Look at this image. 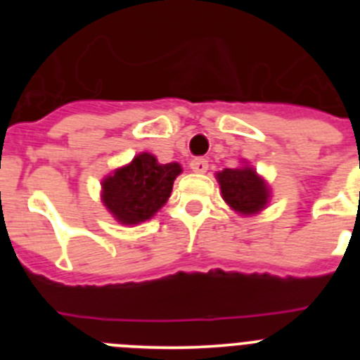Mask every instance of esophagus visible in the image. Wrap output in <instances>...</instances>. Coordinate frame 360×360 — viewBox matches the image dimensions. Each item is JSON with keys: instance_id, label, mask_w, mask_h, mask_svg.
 <instances>
[{"instance_id": "esophagus-1", "label": "esophagus", "mask_w": 360, "mask_h": 360, "mask_svg": "<svg viewBox=\"0 0 360 360\" xmlns=\"http://www.w3.org/2000/svg\"><path fill=\"white\" fill-rule=\"evenodd\" d=\"M209 167V162L207 158H203V157H198V158H193L191 160V169L195 171V173H205Z\"/></svg>"}]
</instances>
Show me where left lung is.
I'll return each instance as SVG.
<instances>
[{
	"mask_svg": "<svg viewBox=\"0 0 360 360\" xmlns=\"http://www.w3.org/2000/svg\"><path fill=\"white\" fill-rule=\"evenodd\" d=\"M216 178L221 196L229 207L238 214H257L269 203V186L250 165L243 164L236 169L219 171Z\"/></svg>",
	"mask_w": 360,
	"mask_h": 360,
	"instance_id": "1",
	"label": "left lung"
}]
</instances>
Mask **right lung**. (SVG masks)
Instances as JSON below:
<instances>
[{"label":"right lung","mask_w":360,"mask_h":360,"mask_svg":"<svg viewBox=\"0 0 360 360\" xmlns=\"http://www.w3.org/2000/svg\"><path fill=\"white\" fill-rule=\"evenodd\" d=\"M182 167L176 162L158 164L151 153L136 155L103 180V203L122 225L146 221L167 202Z\"/></svg>","instance_id":"add662e5"}]
</instances>
